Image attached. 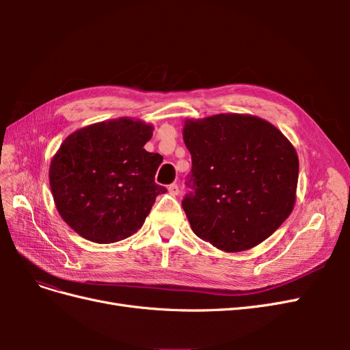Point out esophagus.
I'll return each instance as SVG.
<instances>
[{"label": "esophagus", "instance_id": "34e87169", "mask_svg": "<svg viewBox=\"0 0 350 350\" xmlns=\"http://www.w3.org/2000/svg\"><path fill=\"white\" fill-rule=\"evenodd\" d=\"M167 191H169V194L171 196H178L179 194V185L178 184H171L167 187Z\"/></svg>", "mask_w": 350, "mask_h": 350}]
</instances>
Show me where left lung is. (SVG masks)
<instances>
[{
	"mask_svg": "<svg viewBox=\"0 0 350 350\" xmlns=\"http://www.w3.org/2000/svg\"><path fill=\"white\" fill-rule=\"evenodd\" d=\"M191 189L183 208L194 234L228 252L267 239L291 215L299 161L293 146L257 116L220 113L187 121Z\"/></svg>",
	"mask_w": 350,
	"mask_h": 350,
	"instance_id": "8db88e82",
	"label": "left lung"
}]
</instances>
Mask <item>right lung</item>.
I'll use <instances>...</instances> for the list:
<instances>
[{
  "mask_svg": "<svg viewBox=\"0 0 350 350\" xmlns=\"http://www.w3.org/2000/svg\"><path fill=\"white\" fill-rule=\"evenodd\" d=\"M153 129L120 118L89 125L61 144L49 167L58 213L79 235L111 243L139 230L166 188L154 183L162 156L144 150Z\"/></svg>",
  "mask_w": 350,
  "mask_h": 350,
  "instance_id": "add662e5",
  "label": "right lung"
}]
</instances>
